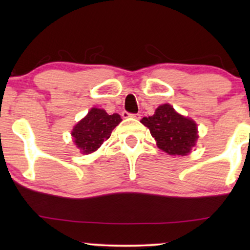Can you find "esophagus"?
Here are the masks:
<instances>
[{
  "label": "esophagus",
  "mask_w": 250,
  "mask_h": 250,
  "mask_svg": "<svg viewBox=\"0 0 250 250\" xmlns=\"http://www.w3.org/2000/svg\"><path fill=\"white\" fill-rule=\"evenodd\" d=\"M122 116L123 117H131V119H140V117H141L140 114H129L128 111H123Z\"/></svg>",
  "instance_id": "1"
}]
</instances>
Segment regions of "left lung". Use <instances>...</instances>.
<instances>
[{"instance_id": "1", "label": "left lung", "mask_w": 250, "mask_h": 250, "mask_svg": "<svg viewBox=\"0 0 250 250\" xmlns=\"http://www.w3.org/2000/svg\"><path fill=\"white\" fill-rule=\"evenodd\" d=\"M141 123L150 130L157 147L169 155L185 156L199 139L195 121L180 115L168 103L160 105L153 116L143 117Z\"/></svg>"}]
</instances>
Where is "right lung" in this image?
Instances as JSON below:
<instances>
[{"mask_svg": "<svg viewBox=\"0 0 250 250\" xmlns=\"http://www.w3.org/2000/svg\"><path fill=\"white\" fill-rule=\"evenodd\" d=\"M121 121L119 114L109 115L103 109L91 108L73 128L74 143L82 154H91L110 137L113 129Z\"/></svg>", "mask_w": 250, "mask_h": 250, "instance_id": "obj_1", "label": "right lung"}]
</instances>
